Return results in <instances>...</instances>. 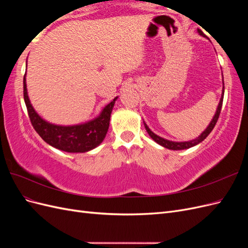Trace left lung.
<instances>
[{
	"mask_svg": "<svg viewBox=\"0 0 248 248\" xmlns=\"http://www.w3.org/2000/svg\"><path fill=\"white\" fill-rule=\"evenodd\" d=\"M198 33L201 35V36H202V37H206L207 38V36L202 33L201 30H198ZM222 93H221V97H220V100H219V103H218V106H217V108H216V111H215V115L213 116V119L211 120V122L209 123V125L207 126V128L202 131L200 136L197 138V139H194V140H187V141H172V140H167V139H163V138H161V137H159V136H157V134H155L151 129L149 128L148 127V125L145 123V121H144V125H145V128H146V130H147V132L149 133V136L151 137V139L154 140V141H156L157 144L158 145H160V146H162V147H164V148H167V149H170V150H184V149H189V148H191V147H194V146H197V145H199L200 142H202V140H204L209 134H210V132H211L212 130H213V128H214V126H215V124H216V122H217V120H218V117H219V115H220V110H221V107H222V101H223V95H224V84H223V80H222Z\"/></svg>",
	"mask_w": 248,
	"mask_h": 248,
	"instance_id": "obj_1",
	"label": "left lung"
}]
</instances>
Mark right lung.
Returning a JSON list of instances; mask_svg holds the SVG:
<instances>
[{
	"instance_id": "right-lung-1",
	"label": "right lung",
	"mask_w": 248,
	"mask_h": 248,
	"mask_svg": "<svg viewBox=\"0 0 248 248\" xmlns=\"http://www.w3.org/2000/svg\"><path fill=\"white\" fill-rule=\"evenodd\" d=\"M24 77V99L30 120L37 133L48 145L68 153H85L98 147L106 138L112 108L118 97L102 108L96 118L76 125H58L41 118L30 101L27 81Z\"/></svg>"
}]
</instances>
